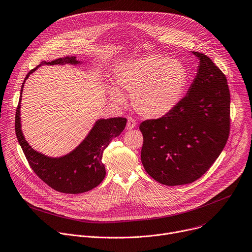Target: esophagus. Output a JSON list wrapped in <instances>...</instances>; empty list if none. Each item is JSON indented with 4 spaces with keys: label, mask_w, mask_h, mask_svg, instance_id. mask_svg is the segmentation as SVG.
Listing matches in <instances>:
<instances>
[{
    "label": "esophagus",
    "mask_w": 252,
    "mask_h": 252,
    "mask_svg": "<svg viewBox=\"0 0 252 252\" xmlns=\"http://www.w3.org/2000/svg\"><path fill=\"white\" fill-rule=\"evenodd\" d=\"M135 126H136L135 121H134L133 119H131V118H128V119H127V124H126V128L127 130H130V129L134 128V127H135Z\"/></svg>",
    "instance_id": "esophagus-1"
}]
</instances>
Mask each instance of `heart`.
<instances>
[{
  "instance_id": "b5f03b06",
  "label": "heart",
  "mask_w": 252,
  "mask_h": 252,
  "mask_svg": "<svg viewBox=\"0 0 252 252\" xmlns=\"http://www.w3.org/2000/svg\"><path fill=\"white\" fill-rule=\"evenodd\" d=\"M114 81L118 88L111 86L107 89L111 101L125 103L123 91L130 94L132 108L141 117L159 119L170 113L182 99L188 72L177 59L148 55L121 65L114 73Z\"/></svg>"
}]
</instances>
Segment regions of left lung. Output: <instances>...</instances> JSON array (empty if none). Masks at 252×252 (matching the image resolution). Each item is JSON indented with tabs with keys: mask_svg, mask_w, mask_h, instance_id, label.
<instances>
[{
	"mask_svg": "<svg viewBox=\"0 0 252 252\" xmlns=\"http://www.w3.org/2000/svg\"><path fill=\"white\" fill-rule=\"evenodd\" d=\"M185 97L167 116L140 125L146 172L167 186L202 177L223 151L230 130V93L226 76L203 53Z\"/></svg>",
	"mask_w": 252,
	"mask_h": 252,
	"instance_id": "1",
	"label": "left lung"
}]
</instances>
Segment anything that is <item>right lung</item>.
<instances>
[{"label": "right lung", "mask_w": 252, "mask_h": 252, "mask_svg": "<svg viewBox=\"0 0 252 252\" xmlns=\"http://www.w3.org/2000/svg\"><path fill=\"white\" fill-rule=\"evenodd\" d=\"M80 64L75 56H66L50 62L42 61L40 65L29 71L21 87V95L16 110L15 130L18 142L25 154L34 173L55 191L65 194H80L98 186L105 177L102 159L103 151L112 139L125 129L126 119L112 118L96 121L82 143L69 154L59 158L47 157L38 153L25 140L21 129V97L26 79L41 65Z\"/></svg>", "instance_id": "right-lung-1"}]
</instances>
